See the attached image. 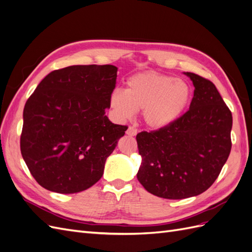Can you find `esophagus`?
Segmentation results:
<instances>
[{
    "label": "esophagus",
    "instance_id": "esophagus-1",
    "mask_svg": "<svg viewBox=\"0 0 252 252\" xmlns=\"http://www.w3.org/2000/svg\"><path fill=\"white\" fill-rule=\"evenodd\" d=\"M126 133H127L129 136H134L136 133H138V129H135V128L132 127V126H129L128 129H127Z\"/></svg>",
    "mask_w": 252,
    "mask_h": 252
}]
</instances>
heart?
I'll list each match as a JSON object with an SVG mask.
<instances>
[{
	"label": "heart",
	"mask_w": 252,
	"mask_h": 252,
	"mask_svg": "<svg viewBox=\"0 0 252 252\" xmlns=\"http://www.w3.org/2000/svg\"><path fill=\"white\" fill-rule=\"evenodd\" d=\"M190 98L191 90L185 81L156 71H145L129 78L125 90L114 89L109 105L120 120L130 119L136 110H143L145 124L159 129L177 121Z\"/></svg>",
	"instance_id": "heart-1"
}]
</instances>
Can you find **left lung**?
I'll use <instances>...</instances> for the list:
<instances>
[{
    "label": "left lung",
    "mask_w": 252,
    "mask_h": 252,
    "mask_svg": "<svg viewBox=\"0 0 252 252\" xmlns=\"http://www.w3.org/2000/svg\"><path fill=\"white\" fill-rule=\"evenodd\" d=\"M185 74L194 86L189 110L169 126L136 134L142 157L139 182L148 192L169 200L206 191L231 150L232 114L215 84Z\"/></svg>",
    "instance_id": "8db88e82"
}]
</instances>
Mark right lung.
Masks as SVG:
<instances>
[{"label":"right lung","instance_id":"right-lung-1","mask_svg":"<svg viewBox=\"0 0 252 252\" xmlns=\"http://www.w3.org/2000/svg\"><path fill=\"white\" fill-rule=\"evenodd\" d=\"M113 65H74L45 77L25 104L21 154L45 189L69 194L102 178L127 126L105 116L116 88Z\"/></svg>","mask_w":252,"mask_h":252}]
</instances>
